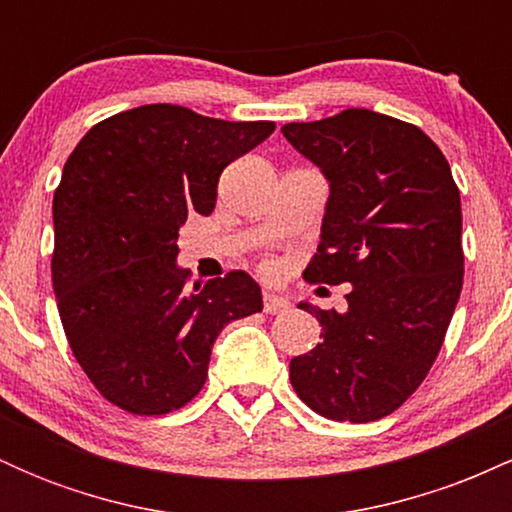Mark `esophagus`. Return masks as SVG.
<instances>
[{"label": "esophagus", "instance_id": "34e87169", "mask_svg": "<svg viewBox=\"0 0 512 512\" xmlns=\"http://www.w3.org/2000/svg\"><path fill=\"white\" fill-rule=\"evenodd\" d=\"M262 305H264V313H269V315H276V313H284V310H289V301H286V298H281V296H276V293H264Z\"/></svg>", "mask_w": 512, "mask_h": 512}]
</instances>
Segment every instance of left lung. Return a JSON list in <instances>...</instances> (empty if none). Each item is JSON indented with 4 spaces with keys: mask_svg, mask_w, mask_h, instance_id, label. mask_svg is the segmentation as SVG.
I'll use <instances>...</instances> for the list:
<instances>
[{
    "mask_svg": "<svg viewBox=\"0 0 512 512\" xmlns=\"http://www.w3.org/2000/svg\"><path fill=\"white\" fill-rule=\"evenodd\" d=\"M330 180L310 284H351L346 313L308 310L322 342L291 358V385L332 421L402 407L436 361L462 291V207L450 163L397 117L349 108L281 127Z\"/></svg>",
    "mask_w": 512,
    "mask_h": 512,
    "instance_id": "obj_1",
    "label": "left lung"
}]
</instances>
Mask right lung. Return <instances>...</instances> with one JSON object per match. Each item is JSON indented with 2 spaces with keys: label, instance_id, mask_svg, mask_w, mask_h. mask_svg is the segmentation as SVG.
<instances>
[{
  "label": "right lung",
  "instance_id": "obj_1",
  "mask_svg": "<svg viewBox=\"0 0 512 512\" xmlns=\"http://www.w3.org/2000/svg\"><path fill=\"white\" fill-rule=\"evenodd\" d=\"M154 103L98 122L52 199V289L72 354L115 407L161 416L207 380L228 322L262 310L260 286L228 272L187 289L175 264L190 211L209 216L223 168L274 132Z\"/></svg>",
  "mask_w": 512,
  "mask_h": 512
}]
</instances>
